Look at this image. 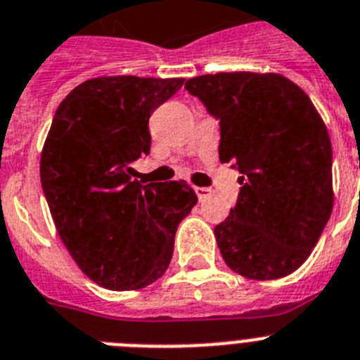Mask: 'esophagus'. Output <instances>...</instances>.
<instances>
[{"mask_svg": "<svg viewBox=\"0 0 360 360\" xmlns=\"http://www.w3.org/2000/svg\"><path fill=\"white\" fill-rule=\"evenodd\" d=\"M195 193H198L199 201H205L212 195V190L210 188H205V186H195Z\"/></svg>", "mask_w": 360, "mask_h": 360, "instance_id": "1", "label": "esophagus"}]
</instances>
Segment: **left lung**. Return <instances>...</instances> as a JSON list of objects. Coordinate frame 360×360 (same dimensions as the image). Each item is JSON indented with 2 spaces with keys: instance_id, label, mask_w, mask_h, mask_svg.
Masks as SVG:
<instances>
[{
  "instance_id": "1",
  "label": "left lung",
  "mask_w": 360,
  "mask_h": 360,
  "mask_svg": "<svg viewBox=\"0 0 360 360\" xmlns=\"http://www.w3.org/2000/svg\"><path fill=\"white\" fill-rule=\"evenodd\" d=\"M184 89L219 121V159L240 172L239 198L214 230L224 262L248 279L290 275L333 208L331 141L311 99L279 74L219 72Z\"/></svg>"
}]
</instances>
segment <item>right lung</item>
I'll return each mask as SVG.
<instances>
[{
	"label": "right lung",
	"mask_w": 360,
	"mask_h": 360,
	"mask_svg": "<svg viewBox=\"0 0 360 360\" xmlns=\"http://www.w3.org/2000/svg\"><path fill=\"white\" fill-rule=\"evenodd\" d=\"M183 83L96 77L56 110L39 167L43 193L63 245L103 288L137 290L159 279L177 226L198 202L188 183L141 184L130 168L150 152L152 112Z\"/></svg>",
	"instance_id": "1"
}]
</instances>
